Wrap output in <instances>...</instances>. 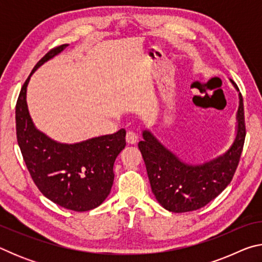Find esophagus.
Masks as SVG:
<instances>
[{"instance_id":"esophagus-1","label":"esophagus","mask_w":262,"mask_h":262,"mask_svg":"<svg viewBox=\"0 0 262 262\" xmlns=\"http://www.w3.org/2000/svg\"><path fill=\"white\" fill-rule=\"evenodd\" d=\"M126 141L129 144H135L137 142V134L133 130H128L126 134Z\"/></svg>"}]
</instances>
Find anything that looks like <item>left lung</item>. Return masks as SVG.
<instances>
[{"instance_id":"8db88e82","label":"left lung","mask_w":262,"mask_h":262,"mask_svg":"<svg viewBox=\"0 0 262 262\" xmlns=\"http://www.w3.org/2000/svg\"><path fill=\"white\" fill-rule=\"evenodd\" d=\"M230 82L239 91L232 79ZM236 114V135L227 151L209 161L190 164L166 148L149 129L142 130L139 149L147 167L150 186L159 205L172 212L198 210L227 188L238 166L245 141L242 95Z\"/></svg>"}]
</instances>
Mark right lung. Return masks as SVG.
I'll return each instance as SVG.
<instances>
[{"label":"right lung","mask_w":262,"mask_h":262,"mask_svg":"<svg viewBox=\"0 0 262 262\" xmlns=\"http://www.w3.org/2000/svg\"><path fill=\"white\" fill-rule=\"evenodd\" d=\"M67 43L54 48L34 66L16 105L17 141L31 177L40 192L56 205L75 211L97 208L108 196L113 185L115 158L126 147V130L91 137L76 143H61L35 127L26 91L39 67L59 55Z\"/></svg>","instance_id":"obj_1"}]
</instances>
